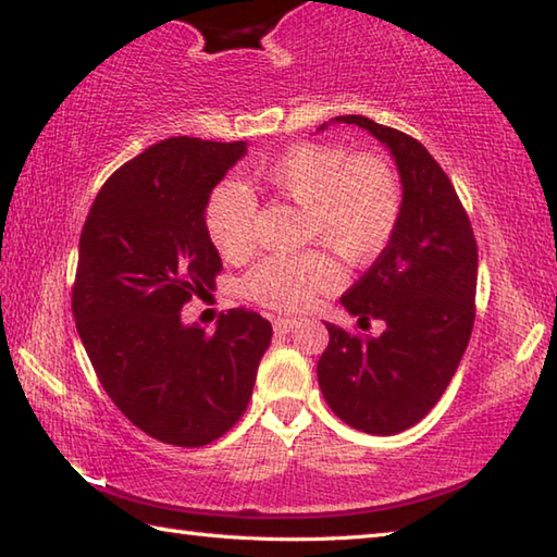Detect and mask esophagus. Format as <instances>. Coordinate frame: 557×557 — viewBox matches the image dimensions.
<instances>
[{
    "label": "esophagus",
    "instance_id": "obj_1",
    "mask_svg": "<svg viewBox=\"0 0 557 557\" xmlns=\"http://www.w3.org/2000/svg\"><path fill=\"white\" fill-rule=\"evenodd\" d=\"M272 326H275V334H289L292 329L297 326V319H285V317H277L275 322H272Z\"/></svg>",
    "mask_w": 557,
    "mask_h": 557
}]
</instances>
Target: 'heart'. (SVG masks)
Listing matches in <instances>:
<instances>
[{
	"label": "heart",
	"instance_id": "1",
	"mask_svg": "<svg viewBox=\"0 0 557 557\" xmlns=\"http://www.w3.org/2000/svg\"><path fill=\"white\" fill-rule=\"evenodd\" d=\"M268 194L301 206V240L322 243L338 258L363 265L381 256L400 223L403 191L393 169L373 154L305 143L252 172ZM258 203L248 188L223 182L206 201L203 223L223 258L248 256L256 240ZM342 282L334 260L319 250L268 258L245 277V295L277 312H305Z\"/></svg>",
	"mask_w": 557,
	"mask_h": 557
}]
</instances>
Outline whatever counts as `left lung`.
<instances>
[{"mask_svg": "<svg viewBox=\"0 0 557 557\" xmlns=\"http://www.w3.org/2000/svg\"><path fill=\"white\" fill-rule=\"evenodd\" d=\"M358 125L391 149L403 184V211L391 243L342 305L381 336L326 324L317 363L319 388L338 418L369 435H398L435 408L474 326L476 240L449 176L418 139L363 115ZM322 125L319 129H324Z\"/></svg>", "mask_w": 557, "mask_h": 557, "instance_id": "1", "label": "left lung"}]
</instances>
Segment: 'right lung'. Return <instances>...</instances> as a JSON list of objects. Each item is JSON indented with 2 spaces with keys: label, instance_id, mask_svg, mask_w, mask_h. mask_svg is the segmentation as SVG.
<instances>
[{
  "label": "right lung",
  "instance_id": "obj_1",
  "mask_svg": "<svg viewBox=\"0 0 557 557\" xmlns=\"http://www.w3.org/2000/svg\"><path fill=\"white\" fill-rule=\"evenodd\" d=\"M245 149L162 139L102 184L81 233L75 329L110 400L166 445L203 447L240 420L272 338L268 319L243 307L213 334L182 322L223 268L203 211Z\"/></svg>",
  "mask_w": 557,
  "mask_h": 557
}]
</instances>
